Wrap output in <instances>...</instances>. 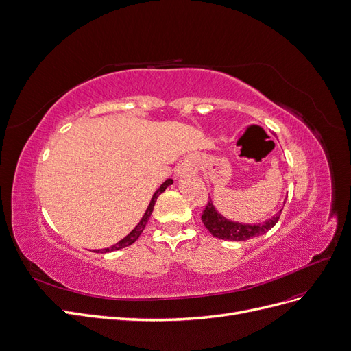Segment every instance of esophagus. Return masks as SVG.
Returning a JSON list of instances; mask_svg holds the SVG:
<instances>
[{"label": "esophagus", "instance_id": "34e87169", "mask_svg": "<svg viewBox=\"0 0 351 351\" xmlns=\"http://www.w3.org/2000/svg\"><path fill=\"white\" fill-rule=\"evenodd\" d=\"M188 171H189V167L188 166H180L179 169H178V175H185V173H188Z\"/></svg>", "mask_w": 351, "mask_h": 351}]
</instances>
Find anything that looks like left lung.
Returning a JSON list of instances; mask_svg holds the SVG:
<instances>
[{
    "instance_id": "obj_1",
    "label": "left lung",
    "mask_w": 351,
    "mask_h": 351,
    "mask_svg": "<svg viewBox=\"0 0 351 351\" xmlns=\"http://www.w3.org/2000/svg\"><path fill=\"white\" fill-rule=\"evenodd\" d=\"M280 213L282 210L261 224H241V223L230 221V219L224 218L221 214L217 213L215 206L210 199L202 211L201 218L206 230H208L214 237L221 239V240H231V241H244L257 236H262L271 227H275V224L279 221Z\"/></svg>"
}]
</instances>
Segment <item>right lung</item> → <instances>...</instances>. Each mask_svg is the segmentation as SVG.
Returning <instances> with one entry per match:
<instances>
[{"mask_svg":"<svg viewBox=\"0 0 351 351\" xmlns=\"http://www.w3.org/2000/svg\"><path fill=\"white\" fill-rule=\"evenodd\" d=\"M172 184H173V180H172V179H166L165 182L160 185V188L154 192V195H153V198H152V201H150V204H149V206H147V210H146L145 215H143V218L140 219V223L134 227V230H132V232H130L128 236H125L123 240H120V241L117 243V244L111 245V247H108V249H102V250H101V253H107V252L120 250V249L127 247V245H130V244H133V243L140 237V234L143 232V230H145V227H146V224H147V221H149V218H150V215H152V213H153V206H154L156 199H158V197L160 195V193H162V192H163L169 185H172Z\"/></svg>","mask_w":351,"mask_h":351,"instance_id":"right-lung-1","label":"right lung"}]
</instances>
